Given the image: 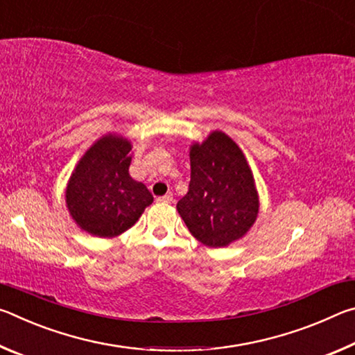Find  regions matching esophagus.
Here are the masks:
<instances>
[{"instance_id":"obj_1","label":"esophagus","mask_w":355,"mask_h":355,"mask_svg":"<svg viewBox=\"0 0 355 355\" xmlns=\"http://www.w3.org/2000/svg\"><path fill=\"white\" fill-rule=\"evenodd\" d=\"M158 200L159 203H172L173 202V196H172V192H169V194H166V196H163V197H158Z\"/></svg>"}]
</instances>
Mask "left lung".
<instances>
[{
  "mask_svg": "<svg viewBox=\"0 0 355 355\" xmlns=\"http://www.w3.org/2000/svg\"><path fill=\"white\" fill-rule=\"evenodd\" d=\"M191 182L177 209L191 235L208 248L243 238L258 216V192L248 159L222 131L189 148Z\"/></svg>",
  "mask_w": 355,
  "mask_h": 355,
  "instance_id": "8db88e82",
  "label": "left lung"
}]
</instances>
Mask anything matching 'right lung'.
<instances>
[{"mask_svg":"<svg viewBox=\"0 0 355 355\" xmlns=\"http://www.w3.org/2000/svg\"><path fill=\"white\" fill-rule=\"evenodd\" d=\"M130 164L131 142L111 133L94 142L78 161L65 202L81 230L98 238L119 236L153 202L146 184L130 177Z\"/></svg>","mask_w":355,"mask_h":355,"instance_id":"add662e5","label":"right lung"}]
</instances>
